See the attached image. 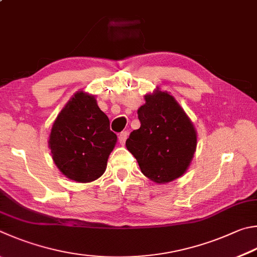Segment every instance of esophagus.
<instances>
[{"instance_id":"34e87169","label":"esophagus","mask_w":257,"mask_h":257,"mask_svg":"<svg viewBox=\"0 0 257 257\" xmlns=\"http://www.w3.org/2000/svg\"><path fill=\"white\" fill-rule=\"evenodd\" d=\"M128 132H122V133H120V135H119V143L121 144V145H124V143H125V141H127V137H128Z\"/></svg>"}]
</instances>
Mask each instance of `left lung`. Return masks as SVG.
Instances as JSON below:
<instances>
[{"mask_svg":"<svg viewBox=\"0 0 257 257\" xmlns=\"http://www.w3.org/2000/svg\"><path fill=\"white\" fill-rule=\"evenodd\" d=\"M138 109L141 128L125 142L143 174L156 183H167L188 170L197 148V133L183 109L169 93L145 96Z\"/></svg>","mask_w":257,"mask_h":257,"instance_id":"left-lung-1","label":"left lung"}]
</instances>
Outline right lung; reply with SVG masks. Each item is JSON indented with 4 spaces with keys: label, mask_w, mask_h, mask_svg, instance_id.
<instances>
[{
    "label": "right lung",
    "mask_w": 257,
    "mask_h": 257,
    "mask_svg": "<svg viewBox=\"0 0 257 257\" xmlns=\"http://www.w3.org/2000/svg\"><path fill=\"white\" fill-rule=\"evenodd\" d=\"M116 135L93 95L77 92L55 120L49 147L56 166L68 179L92 182L104 173Z\"/></svg>",
    "instance_id": "obj_1"
}]
</instances>
